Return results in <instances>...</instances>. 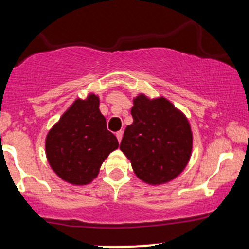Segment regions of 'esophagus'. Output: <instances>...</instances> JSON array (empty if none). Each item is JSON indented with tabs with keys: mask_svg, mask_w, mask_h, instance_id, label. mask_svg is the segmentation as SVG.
Masks as SVG:
<instances>
[{
	"mask_svg": "<svg viewBox=\"0 0 249 249\" xmlns=\"http://www.w3.org/2000/svg\"><path fill=\"white\" fill-rule=\"evenodd\" d=\"M116 137H117V139H118V142H121L122 138H123V131H118V132L116 133Z\"/></svg>",
	"mask_w": 249,
	"mask_h": 249,
	"instance_id": "esophagus-1",
	"label": "esophagus"
}]
</instances>
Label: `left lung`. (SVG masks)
<instances>
[{
    "instance_id": "8db88e82",
    "label": "left lung",
    "mask_w": 249,
    "mask_h": 249,
    "mask_svg": "<svg viewBox=\"0 0 249 249\" xmlns=\"http://www.w3.org/2000/svg\"><path fill=\"white\" fill-rule=\"evenodd\" d=\"M133 123L125 128L121 150L142 181L160 185L179 176L192 151V131L186 117L167 99L134 98Z\"/></svg>"
}]
</instances>
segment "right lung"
I'll list each match as a JSON object with an SVG mask.
<instances>
[{
    "label": "right lung",
    "mask_w": 249,
    "mask_h": 249,
    "mask_svg": "<svg viewBox=\"0 0 249 249\" xmlns=\"http://www.w3.org/2000/svg\"><path fill=\"white\" fill-rule=\"evenodd\" d=\"M99 111V98L77 99L45 139L47 158L57 176L73 185H87L99 172L107 157L118 147Z\"/></svg>",
    "instance_id": "1"
}]
</instances>
